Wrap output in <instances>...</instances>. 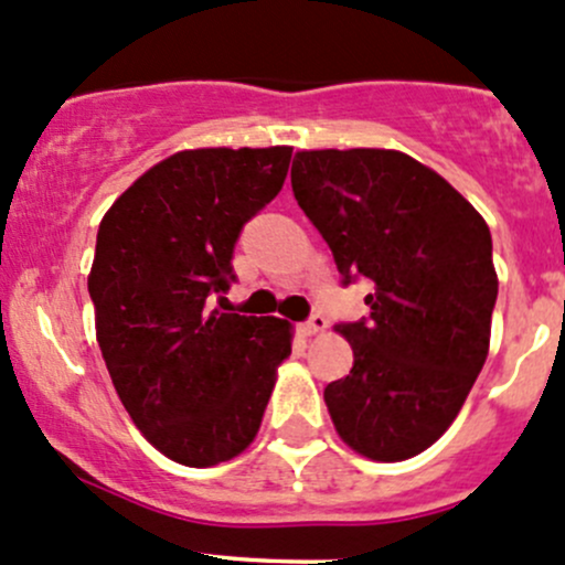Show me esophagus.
<instances>
[{
	"mask_svg": "<svg viewBox=\"0 0 565 565\" xmlns=\"http://www.w3.org/2000/svg\"><path fill=\"white\" fill-rule=\"evenodd\" d=\"M324 328H328V317H324V313H311V317L300 324V332L306 338H311L317 335V332H322Z\"/></svg>",
	"mask_w": 565,
	"mask_h": 565,
	"instance_id": "34e87169",
	"label": "esophagus"
}]
</instances>
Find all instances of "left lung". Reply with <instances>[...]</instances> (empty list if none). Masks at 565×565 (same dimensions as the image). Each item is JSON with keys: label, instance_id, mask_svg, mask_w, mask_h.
I'll return each instance as SVG.
<instances>
[{"label": "left lung", "instance_id": "8db88e82", "mask_svg": "<svg viewBox=\"0 0 565 565\" xmlns=\"http://www.w3.org/2000/svg\"><path fill=\"white\" fill-rule=\"evenodd\" d=\"M292 192L367 317L341 322L354 365L324 387L338 436L371 460L425 452L466 403L498 298L484 218L441 175L384 148L300 151Z\"/></svg>", "mask_w": 565, "mask_h": 565}]
</instances>
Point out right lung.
<instances>
[{
	"mask_svg": "<svg viewBox=\"0 0 565 565\" xmlns=\"http://www.w3.org/2000/svg\"><path fill=\"white\" fill-rule=\"evenodd\" d=\"M292 148H198L142 173L105 213L88 295L124 408L162 455L205 468L257 436L289 322L213 308L248 218L281 192ZM222 300V298H218Z\"/></svg>",
	"mask_w": 565,
	"mask_h": 565,
	"instance_id": "right-lung-1",
	"label": "right lung"
}]
</instances>
